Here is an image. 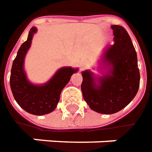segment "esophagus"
Returning a JSON list of instances; mask_svg holds the SVG:
<instances>
[{"label": "esophagus", "mask_w": 152, "mask_h": 152, "mask_svg": "<svg viewBox=\"0 0 152 152\" xmlns=\"http://www.w3.org/2000/svg\"><path fill=\"white\" fill-rule=\"evenodd\" d=\"M87 66V63L85 62V61H83V62H82L81 64H80V68L81 69H84L85 67Z\"/></svg>", "instance_id": "obj_1"}]
</instances>
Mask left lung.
<instances>
[{
    "instance_id": "left-lung-1",
    "label": "left lung",
    "mask_w": 152,
    "mask_h": 152,
    "mask_svg": "<svg viewBox=\"0 0 152 152\" xmlns=\"http://www.w3.org/2000/svg\"><path fill=\"white\" fill-rule=\"evenodd\" d=\"M115 44L103 54V64L108 73L96 78L90 70L82 72L83 96L96 112L110 115L121 110L132 102L138 91L140 73L137 57L125 28L112 25Z\"/></svg>"
}]
</instances>
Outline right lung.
<instances>
[{
    "label": "right lung",
    "mask_w": 152,
    "mask_h": 152,
    "mask_svg": "<svg viewBox=\"0 0 152 152\" xmlns=\"http://www.w3.org/2000/svg\"><path fill=\"white\" fill-rule=\"evenodd\" d=\"M37 28L30 30L28 39L21 45L13 61L10 83L13 96L19 106L35 115H43L52 112L60 101L61 91L70 80L78 69L63 67L56 71L49 81L42 85H35L27 78L23 69L24 58L30 48Z\"/></svg>",
    "instance_id": "1"
}]
</instances>
